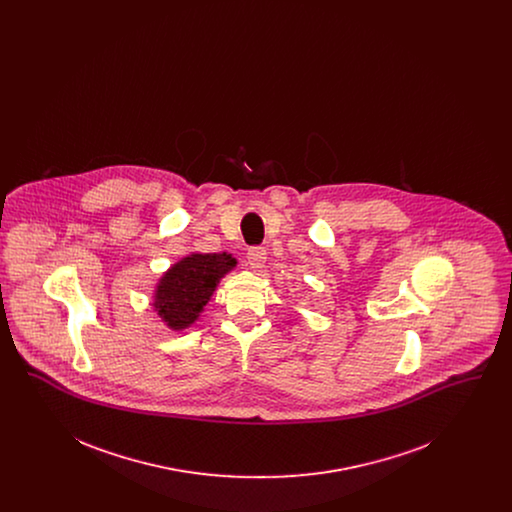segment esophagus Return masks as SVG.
<instances>
[{"mask_svg": "<svg viewBox=\"0 0 512 512\" xmlns=\"http://www.w3.org/2000/svg\"><path fill=\"white\" fill-rule=\"evenodd\" d=\"M247 261L253 270H263L267 265V251L265 247H251L247 251Z\"/></svg>", "mask_w": 512, "mask_h": 512, "instance_id": "esophagus-1", "label": "esophagus"}]
</instances>
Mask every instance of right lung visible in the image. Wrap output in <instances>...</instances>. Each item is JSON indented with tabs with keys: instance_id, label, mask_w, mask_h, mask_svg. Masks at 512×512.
Segmentation results:
<instances>
[{
	"instance_id": "right-lung-1",
	"label": "right lung",
	"mask_w": 512,
	"mask_h": 512,
	"mask_svg": "<svg viewBox=\"0 0 512 512\" xmlns=\"http://www.w3.org/2000/svg\"><path fill=\"white\" fill-rule=\"evenodd\" d=\"M238 265V261L222 253H192L174 263L159 278L153 307L161 320L174 330H186L194 324L217 290L220 280Z\"/></svg>"
}]
</instances>
